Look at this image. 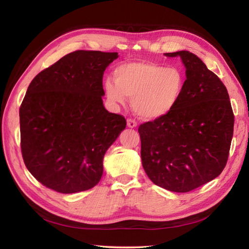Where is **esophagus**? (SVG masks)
<instances>
[{"label":"esophagus","mask_w":249,"mask_h":249,"mask_svg":"<svg viewBox=\"0 0 249 249\" xmlns=\"http://www.w3.org/2000/svg\"><path fill=\"white\" fill-rule=\"evenodd\" d=\"M127 126L129 128H135L137 126V122L134 119H127Z\"/></svg>","instance_id":"34e87169"}]
</instances>
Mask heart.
I'll use <instances>...</instances> for the list:
<instances>
[{
  "label": "heart",
  "mask_w": 249,
  "mask_h": 249,
  "mask_svg": "<svg viewBox=\"0 0 249 249\" xmlns=\"http://www.w3.org/2000/svg\"><path fill=\"white\" fill-rule=\"evenodd\" d=\"M113 81H106L110 102L124 104L133 99L135 113L144 120H157L177 107L185 89V76L177 67L152 62H131L113 71Z\"/></svg>",
  "instance_id": "heart-1"
}]
</instances>
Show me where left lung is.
Here are the masks:
<instances>
[{"instance_id": "8db88e82", "label": "left lung", "mask_w": 249, "mask_h": 249, "mask_svg": "<svg viewBox=\"0 0 249 249\" xmlns=\"http://www.w3.org/2000/svg\"><path fill=\"white\" fill-rule=\"evenodd\" d=\"M165 55L182 59L185 89L170 113L139 126L142 166L157 186L188 193L224 170L234 114L225 84L197 55L185 50Z\"/></svg>"}]
</instances>
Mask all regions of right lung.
Masks as SVG:
<instances>
[{"label":"right lung","mask_w":249,"mask_h":249,"mask_svg":"<svg viewBox=\"0 0 249 249\" xmlns=\"http://www.w3.org/2000/svg\"><path fill=\"white\" fill-rule=\"evenodd\" d=\"M118 57L73 51L30 83L19 110L21 153L44 186L73 194L102 178L105 153L126 127L124 116L103 104L104 71Z\"/></svg>","instance_id":"1"}]
</instances>
